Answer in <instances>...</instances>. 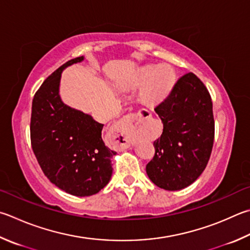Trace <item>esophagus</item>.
I'll use <instances>...</instances> for the list:
<instances>
[{
    "label": "esophagus",
    "instance_id": "esophagus-1",
    "mask_svg": "<svg viewBox=\"0 0 250 250\" xmlns=\"http://www.w3.org/2000/svg\"><path fill=\"white\" fill-rule=\"evenodd\" d=\"M140 117L142 118V119H147V118L151 117V112L147 111V110H145V111H143L142 113H141ZM130 122H131V117H128V118H125V119L122 120L121 124L124 125H128Z\"/></svg>",
    "mask_w": 250,
    "mask_h": 250
}]
</instances>
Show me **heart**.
Wrapping results in <instances>:
<instances>
[{"instance_id":"heart-1","label":"heart","mask_w":250,"mask_h":250,"mask_svg":"<svg viewBox=\"0 0 250 250\" xmlns=\"http://www.w3.org/2000/svg\"><path fill=\"white\" fill-rule=\"evenodd\" d=\"M176 74L168 64H147L137 71L134 83L139 89L140 101L146 105H156L168 96L174 87Z\"/></svg>"}]
</instances>
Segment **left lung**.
<instances>
[{"label":"left lung","instance_id":"1","mask_svg":"<svg viewBox=\"0 0 250 250\" xmlns=\"http://www.w3.org/2000/svg\"><path fill=\"white\" fill-rule=\"evenodd\" d=\"M155 112L164 129L154 142L155 155L146 165V174L157 187L181 190L198 179L211 155L214 141L211 96L190 72L177 81Z\"/></svg>","mask_w":250,"mask_h":250}]
</instances>
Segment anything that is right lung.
<instances>
[{"label":"right lung","instance_id":"add662e5","mask_svg":"<svg viewBox=\"0 0 250 250\" xmlns=\"http://www.w3.org/2000/svg\"><path fill=\"white\" fill-rule=\"evenodd\" d=\"M84 60L67 61L48 76L31 107V147L43 174L66 193L88 197L109 183L115 151L102 139L104 125L67 106L60 96L62 71Z\"/></svg>","mask_w":250,"mask_h":250}]
</instances>
